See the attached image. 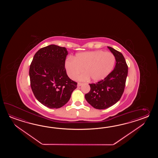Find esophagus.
Segmentation results:
<instances>
[{"label":"esophagus","instance_id":"1","mask_svg":"<svg viewBox=\"0 0 158 158\" xmlns=\"http://www.w3.org/2000/svg\"><path fill=\"white\" fill-rule=\"evenodd\" d=\"M82 85V83H81V82H78L77 86H81Z\"/></svg>","mask_w":158,"mask_h":158}]
</instances>
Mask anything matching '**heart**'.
<instances>
[{
    "label": "heart",
    "mask_w": 158,
    "mask_h": 158,
    "mask_svg": "<svg viewBox=\"0 0 158 158\" xmlns=\"http://www.w3.org/2000/svg\"><path fill=\"white\" fill-rule=\"evenodd\" d=\"M115 57L111 52L87 51L78 54L74 59L69 57L65 63L68 76L72 80L85 81L90 77L94 81H101L111 73L115 64Z\"/></svg>",
    "instance_id": "obj_1"
}]
</instances>
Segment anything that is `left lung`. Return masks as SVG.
<instances>
[{
  "instance_id": "8db88e82",
  "label": "left lung",
  "mask_w": 158,
  "mask_h": 158,
  "mask_svg": "<svg viewBox=\"0 0 158 158\" xmlns=\"http://www.w3.org/2000/svg\"><path fill=\"white\" fill-rule=\"evenodd\" d=\"M108 48L115 57L114 69L103 80L89 84L90 90L85 95L87 102L98 110L110 107L120 99L128 75V65L123 55L112 47Z\"/></svg>"
}]
</instances>
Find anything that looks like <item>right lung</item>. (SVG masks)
<instances>
[{"mask_svg":"<svg viewBox=\"0 0 158 158\" xmlns=\"http://www.w3.org/2000/svg\"><path fill=\"white\" fill-rule=\"evenodd\" d=\"M65 47L51 44L34 56L29 68L30 86L35 97L44 106L59 108L69 100L77 83L68 77L65 68Z\"/></svg>","mask_w":158,"mask_h":158,"instance_id":"obj_1","label":"right lung"}]
</instances>
